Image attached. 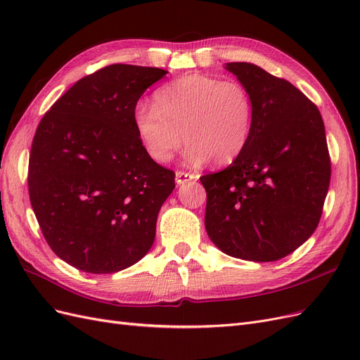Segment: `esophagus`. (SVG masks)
<instances>
[{
	"mask_svg": "<svg viewBox=\"0 0 360 360\" xmlns=\"http://www.w3.org/2000/svg\"><path fill=\"white\" fill-rule=\"evenodd\" d=\"M195 179H197V176H195V174H192V172H186V171H181V169L176 171V183L177 184H184V183H188V181L195 180Z\"/></svg>",
	"mask_w": 360,
	"mask_h": 360,
	"instance_id": "34e87169",
	"label": "esophagus"
}]
</instances>
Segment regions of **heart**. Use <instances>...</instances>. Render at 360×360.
<instances>
[{"mask_svg":"<svg viewBox=\"0 0 360 360\" xmlns=\"http://www.w3.org/2000/svg\"><path fill=\"white\" fill-rule=\"evenodd\" d=\"M155 105L139 102L134 126L148 156L171 159L183 136L192 163H231L252 134L254 102L246 86L233 79L186 75L155 93Z\"/></svg>","mask_w":360,"mask_h":360,"instance_id":"1","label":"heart"}]
</instances>
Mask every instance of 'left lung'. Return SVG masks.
<instances>
[{
    "instance_id": "8db88e82",
    "label": "left lung",
    "mask_w": 360,
    "mask_h": 360,
    "mask_svg": "<svg viewBox=\"0 0 360 360\" xmlns=\"http://www.w3.org/2000/svg\"><path fill=\"white\" fill-rule=\"evenodd\" d=\"M254 102L252 134L230 167L200 177L205 230L222 252L276 261L312 236L330 183L319 108L299 89L250 63H228Z\"/></svg>"
}]
</instances>
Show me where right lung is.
Masks as SVG:
<instances>
[{
    "label": "right lung",
    "instance_id": "right-lung-1",
    "mask_svg": "<svg viewBox=\"0 0 360 360\" xmlns=\"http://www.w3.org/2000/svg\"><path fill=\"white\" fill-rule=\"evenodd\" d=\"M167 72L111 64L84 76L43 115L28 192L49 248L86 274H114L153 245L176 172L148 156L134 126L139 97Z\"/></svg>",
    "mask_w": 360,
    "mask_h": 360
}]
</instances>
